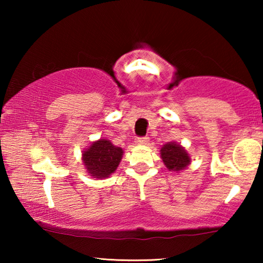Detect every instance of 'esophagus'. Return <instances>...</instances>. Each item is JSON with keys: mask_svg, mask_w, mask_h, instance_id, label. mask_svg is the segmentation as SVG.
I'll return each instance as SVG.
<instances>
[{"mask_svg": "<svg viewBox=\"0 0 263 263\" xmlns=\"http://www.w3.org/2000/svg\"><path fill=\"white\" fill-rule=\"evenodd\" d=\"M147 142H148L147 137H139L136 139V144H138V145H146Z\"/></svg>", "mask_w": 263, "mask_h": 263, "instance_id": "1", "label": "esophagus"}]
</instances>
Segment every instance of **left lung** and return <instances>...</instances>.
<instances>
[{
  "label": "left lung",
  "mask_w": 263,
  "mask_h": 263,
  "mask_svg": "<svg viewBox=\"0 0 263 263\" xmlns=\"http://www.w3.org/2000/svg\"><path fill=\"white\" fill-rule=\"evenodd\" d=\"M160 154H161L164 166L173 172L183 171L191 162L188 152L174 141L164 144L160 149Z\"/></svg>",
  "instance_id": "obj_1"
}]
</instances>
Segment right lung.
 <instances>
[{
    "label": "right lung",
    "instance_id": "1",
    "mask_svg": "<svg viewBox=\"0 0 263 263\" xmlns=\"http://www.w3.org/2000/svg\"><path fill=\"white\" fill-rule=\"evenodd\" d=\"M123 153V149L111 144L110 140L100 139L83 151L82 161L90 176L94 179H104L117 169Z\"/></svg>",
    "mask_w": 263,
    "mask_h": 263
}]
</instances>
